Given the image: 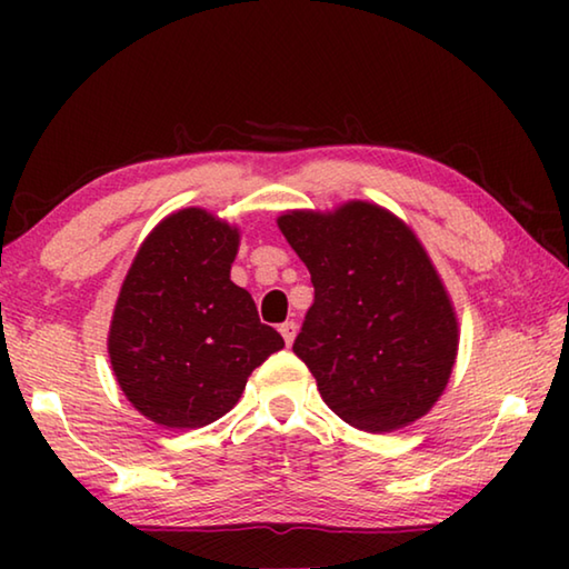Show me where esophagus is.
<instances>
[{
  "label": "esophagus",
  "mask_w": 569,
  "mask_h": 569,
  "mask_svg": "<svg viewBox=\"0 0 569 569\" xmlns=\"http://www.w3.org/2000/svg\"><path fill=\"white\" fill-rule=\"evenodd\" d=\"M281 336H283V341L291 346L293 343V339H296V331H298V323L296 321H286V323H281Z\"/></svg>",
  "instance_id": "obj_1"
}]
</instances>
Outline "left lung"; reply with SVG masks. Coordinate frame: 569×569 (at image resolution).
<instances>
[{"label":"left lung","mask_w":569,"mask_h":569,"mask_svg":"<svg viewBox=\"0 0 569 569\" xmlns=\"http://www.w3.org/2000/svg\"><path fill=\"white\" fill-rule=\"evenodd\" d=\"M278 228L313 283L293 353L333 413L383 435L435 407L455 369V306L411 228L351 200L333 213L288 210Z\"/></svg>","instance_id":"1"}]
</instances>
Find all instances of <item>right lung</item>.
Segmentation results:
<instances>
[{"label": "right lung", "mask_w": 569, "mask_h": 569, "mask_svg": "<svg viewBox=\"0 0 569 569\" xmlns=\"http://www.w3.org/2000/svg\"><path fill=\"white\" fill-rule=\"evenodd\" d=\"M238 228L203 208L168 216L142 240L118 303L108 351L142 417L198 429L236 407L256 366L283 349L246 288L230 281Z\"/></svg>", "instance_id": "1"}]
</instances>
